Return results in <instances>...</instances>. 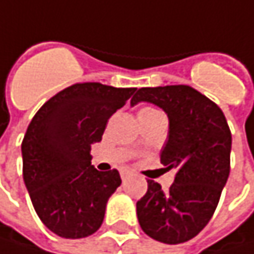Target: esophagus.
I'll return each instance as SVG.
<instances>
[{
	"label": "esophagus",
	"instance_id": "esophagus-1",
	"mask_svg": "<svg viewBox=\"0 0 254 254\" xmlns=\"http://www.w3.org/2000/svg\"><path fill=\"white\" fill-rule=\"evenodd\" d=\"M121 176H122V179H127V176H129V170H122Z\"/></svg>",
	"mask_w": 254,
	"mask_h": 254
}]
</instances>
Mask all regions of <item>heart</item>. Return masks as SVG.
<instances>
[{"mask_svg":"<svg viewBox=\"0 0 254 254\" xmlns=\"http://www.w3.org/2000/svg\"><path fill=\"white\" fill-rule=\"evenodd\" d=\"M152 113H160V112L155 110V109H151V107H145V109H142L139 112V115H152Z\"/></svg>","mask_w":254,"mask_h":254,"instance_id":"b5f03b06","label":"heart"}]
</instances>
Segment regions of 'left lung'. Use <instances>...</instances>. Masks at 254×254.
<instances>
[{
    "label": "left lung",
    "instance_id": "8db88e82",
    "mask_svg": "<svg viewBox=\"0 0 254 254\" xmlns=\"http://www.w3.org/2000/svg\"><path fill=\"white\" fill-rule=\"evenodd\" d=\"M147 102L169 118V138L160 158L174 170L169 190L148 180V190L136 202L142 231L166 244L197 236L212 218L230 174L231 132L222 110L189 85L144 87L130 106Z\"/></svg>",
    "mask_w": 254,
    "mask_h": 254
}]
</instances>
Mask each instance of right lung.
<instances>
[{"mask_svg": "<svg viewBox=\"0 0 254 254\" xmlns=\"http://www.w3.org/2000/svg\"><path fill=\"white\" fill-rule=\"evenodd\" d=\"M135 90L74 84L43 104L27 127L24 185L40 221L59 237L84 239L100 228L106 203L122 180L118 170H96L90 151Z\"/></svg>", "mask_w": 254, "mask_h": 254, "instance_id": "right-lung-1", "label": "right lung"}]
</instances>
